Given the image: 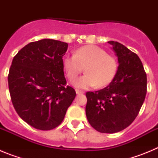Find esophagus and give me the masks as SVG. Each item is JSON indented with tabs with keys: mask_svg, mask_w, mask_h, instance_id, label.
<instances>
[{
	"mask_svg": "<svg viewBox=\"0 0 158 158\" xmlns=\"http://www.w3.org/2000/svg\"><path fill=\"white\" fill-rule=\"evenodd\" d=\"M76 93L77 94H83L84 92L81 91V90H78V89H76Z\"/></svg>",
	"mask_w": 158,
	"mask_h": 158,
	"instance_id": "esophagus-1",
	"label": "esophagus"
}]
</instances>
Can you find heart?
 <instances>
[{
    "mask_svg": "<svg viewBox=\"0 0 158 158\" xmlns=\"http://www.w3.org/2000/svg\"><path fill=\"white\" fill-rule=\"evenodd\" d=\"M62 65L69 81L74 80L85 68V74L73 82L79 89L104 87L112 81L118 70L116 58L95 45L84 46L75 51L74 55L64 56Z\"/></svg>",
    "mask_w": 158,
    "mask_h": 158,
    "instance_id": "heart-1",
    "label": "heart"
}]
</instances>
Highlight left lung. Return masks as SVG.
Segmentation results:
<instances>
[{"instance_id":"8db88e82","label":"left lung","mask_w":158,"mask_h":158,"mask_svg":"<svg viewBox=\"0 0 158 158\" xmlns=\"http://www.w3.org/2000/svg\"><path fill=\"white\" fill-rule=\"evenodd\" d=\"M108 43L118 57V70L109 85L86 93L85 113L95 130L112 134L127 127L137 117L146 97L147 77L135 53L118 42Z\"/></svg>"}]
</instances>
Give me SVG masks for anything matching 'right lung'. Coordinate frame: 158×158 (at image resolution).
Wrapping results in <instances>:
<instances>
[{"mask_svg": "<svg viewBox=\"0 0 158 158\" xmlns=\"http://www.w3.org/2000/svg\"><path fill=\"white\" fill-rule=\"evenodd\" d=\"M67 48L68 43L44 39L28 43L12 60L8 76L12 103L19 116L35 129L59 126L76 96L64 75Z\"/></svg>", "mask_w": 158, "mask_h": 158, "instance_id": "right-lung-1", "label": "right lung"}]
</instances>
